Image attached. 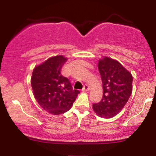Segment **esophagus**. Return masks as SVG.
Segmentation results:
<instances>
[{
    "label": "esophagus",
    "instance_id": "1",
    "mask_svg": "<svg viewBox=\"0 0 156 156\" xmlns=\"http://www.w3.org/2000/svg\"><path fill=\"white\" fill-rule=\"evenodd\" d=\"M89 87L88 85H84L83 86V91H86V92H87V91H89Z\"/></svg>",
    "mask_w": 156,
    "mask_h": 156
}]
</instances>
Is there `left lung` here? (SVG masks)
Instances as JSON below:
<instances>
[{"instance_id": "obj_1", "label": "left lung", "mask_w": 156, "mask_h": 156, "mask_svg": "<svg viewBox=\"0 0 156 156\" xmlns=\"http://www.w3.org/2000/svg\"><path fill=\"white\" fill-rule=\"evenodd\" d=\"M98 69L103 83V98L93 104L99 117L112 118L121 112L132 93L133 76L117 60L104 57L99 60Z\"/></svg>"}]
</instances>
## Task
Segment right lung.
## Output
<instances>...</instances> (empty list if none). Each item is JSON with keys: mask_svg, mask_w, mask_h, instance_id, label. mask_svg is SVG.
I'll use <instances>...</instances> for the list:
<instances>
[{"mask_svg": "<svg viewBox=\"0 0 156 156\" xmlns=\"http://www.w3.org/2000/svg\"><path fill=\"white\" fill-rule=\"evenodd\" d=\"M67 58L56 55L35 67L31 84L36 101L44 110L53 115L63 114L73 106L80 92L73 90L61 69Z\"/></svg>", "mask_w": 156, "mask_h": 156, "instance_id": "add662e5", "label": "right lung"}]
</instances>
